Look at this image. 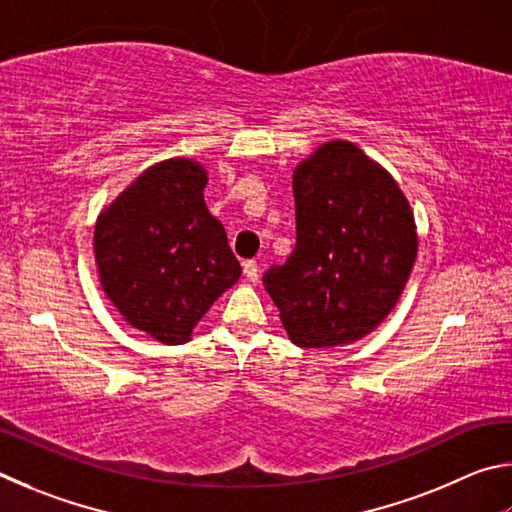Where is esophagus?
<instances>
[{"label": "esophagus", "instance_id": "esophagus-1", "mask_svg": "<svg viewBox=\"0 0 512 512\" xmlns=\"http://www.w3.org/2000/svg\"><path fill=\"white\" fill-rule=\"evenodd\" d=\"M242 272H245L247 281H251V283L258 281V263L256 261H245V265H242Z\"/></svg>", "mask_w": 512, "mask_h": 512}]
</instances>
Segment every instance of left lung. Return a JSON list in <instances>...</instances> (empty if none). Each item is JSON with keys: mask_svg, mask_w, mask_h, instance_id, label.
I'll use <instances>...</instances> for the list:
<instances>
[{"mask_svg": "<svg viewBox=\"0 0 512 512\" xmlns=\"http://www.w3.org/2000/svg\"><path fill=\"white\" fill-rule=\"evenodd\" d=\"M297 247L263 283L301 348L353 344L396 306L418 254L411 206L351 141H328L294 168Z\"/></svg>", "mask_w": 512, "mask_h": 512, "instance_id": "obj_1", "label": "left lung"}]
</instances>
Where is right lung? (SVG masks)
<instances>
[{"instance_id":"right-lung-1","label":"right lung","mask_w":512,"mask_h":512,"mask_svg":"<svg viewBox=\"0 0 512 512\" xmlns=\"http://www.w3.org/2000/svg\"><path fill=\"white\" fill-rule=\"evenodd\" d=\"M202 164L175 157L134 179L94 227L103 292L132 328L161 344L191 339L197 321L240 279L227 233L204 204Z\"/></svg>"}]
</instances>
